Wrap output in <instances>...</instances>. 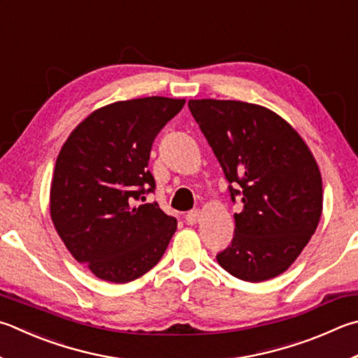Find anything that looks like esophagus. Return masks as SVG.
Masks as SVG:
<instances>
[{
	"label": "esophagus",
	"instance_id": "34e87169",
	"mask_svg": "<svg viewBox=\"0 0 358 358\" xmlns=\"http://www.w3.org/2000/svg\"><path fill=\"white\" fill-rule=\"evenodd\" d=\"M200 216H201V213L199 210H192L189 213H186V216H185L186 224H189V225L197 224L200 220Z\"/></svg>",
	"mask_w": 358,
	"mask_h": 358
}]
</instances>
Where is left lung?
Returning a JSON list of instances; mask_svg holds the SVG:
<instances>
[{
    "label": "left lung",
    "mask_w": 358,
    "mask_h": 358,
    "mask_svg": "<svg viewBox=\"0 0 358 358\" xmlns=\"http://www.w3.org/2000/svg\"><path fill=\"white\" fill-rule=\"evenodd\" d=\"M201 133L238 200L231 244L216 258L233 277L264 282L287 271L322 213V180L301 136L268 108L235 100H189Z\"/></svg>",
    "instance_id": "obj_1"
}]
</instances>
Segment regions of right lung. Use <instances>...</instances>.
<instances>
[{"instance_id": "add662e5", "label": "right lung", "mask_w": 358, "mask_h": 358, "mask_svg": "<svg viewBox=\"0 0 358 358\" xmlns=\"http://www.w3.org/2000/svg\"><path fill=\"white\" fill-rule=\"evenodd\" d=\"M185 100L145 96L100 108L78 125L56 159L50 213L78 263L127 283L157 264L177 230L159 205H136L157 187L148 171L155 138Z\"/></svg>"}]
</instances>
